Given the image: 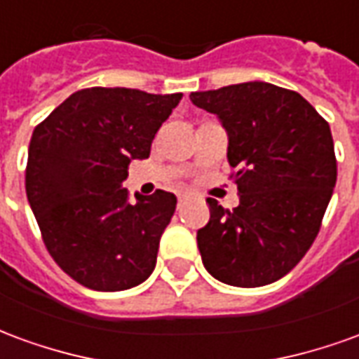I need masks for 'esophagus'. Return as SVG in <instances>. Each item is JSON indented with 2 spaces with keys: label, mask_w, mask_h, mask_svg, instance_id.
I'll return each mask as SVG.
<instances>
[{
  "label": "esophagus",
  "mask_w": 359,
  "mask_h": 359,
  "mask_svg": "<svg viewBox=\"0 0 359 359\" xmlns=\"http://www.w3.org/2000/svg\"><path fill=\"white\" fill-rule=\"evenodd\" d=\"M184 202H187V196L180 194L179 196V208H182V203H184Z\"/></svg>",
  "instance_id": "1"
}]
</instances>
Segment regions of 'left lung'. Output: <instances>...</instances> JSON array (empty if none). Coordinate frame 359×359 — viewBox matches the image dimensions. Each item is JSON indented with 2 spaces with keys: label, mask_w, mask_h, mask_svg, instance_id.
Wrapping results in <instances>:
<instances>
[{
  "label": "left lung",
  "mask_w": 359,
  "mask_h": 359,
  "mask_svg": "<svg viewBox=\"0 0 359 359\" xmlns=\"http://www.w3.org/2000/svg\"><path fill=\"white\" fill-rule=\"evenodd\" d=\"M229 138L241 203L226 211L208 198L198 231L203 267L221 283L256 288L285 277L316 241L337 184L331 128L298 92L242 82L192 92Z\"/></svg>",
  "instance_id": "8db88e82"
}]
</instances>
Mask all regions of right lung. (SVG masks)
Listing matches in <instances>:
<instances>
[{
  "mask_svg": "<svg viewBox=\"0 0 359 359\" xmlns=\"http://www.w3.org/2000/svg\"><path fill=\"white\" fill-rule=\"evenodd\" d=\"M182 94L86 88L69 95L32 133L27 196L55 264L92 290L117 292L156 269L177 196L134 194L123 180L148 159L159 126Z\"/></svg>",
  "mask_w": 359,
  "mask_h": 359,
  "instance_id": "1",
  "label": "right lung"
}]
</instances>
